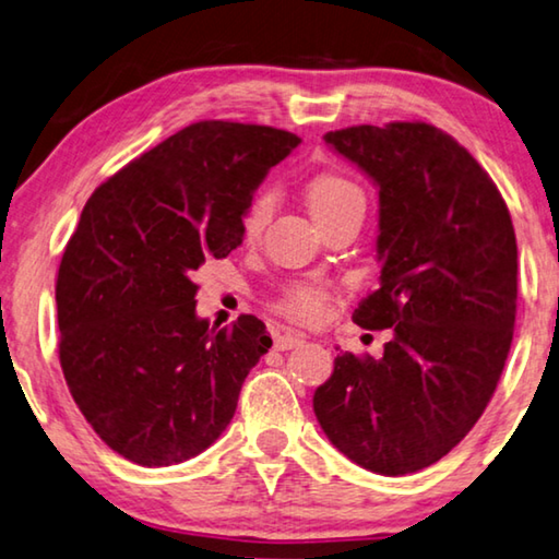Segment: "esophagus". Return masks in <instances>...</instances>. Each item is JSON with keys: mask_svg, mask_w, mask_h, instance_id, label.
I'll return each mask as SVG.
<instances>
[{"mask_svg": "<svg viewBox=\"0 0 559 559\" xmlns=\"http://www.w3.org/2000/svg\"><path fill=\"white\" fill-rule=\"evenodd\" d=\"M306 341H304V335H298V333H281V335H276V348L278 350H294V348H298V345H304Z\"/></svg>", "mask_w": 559, "mask_h": 559, "instance_id": "1", "label": "esophagus"}]
</instances>
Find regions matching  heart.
<instances>
[{"label": "heart", "mask_w": 559, "mask_h": 559, "mask_svg": "<svg viewBox=\"0 0 559 559\" xmlns=\"http://www.w3.org/2000/svg\"><path fill=\"white\" fill-rule=\"evenodd\" d=\"M306 199L308 209H311L318 224H323V221L338 214H345V211H360V214L366 211V193H362L360 186L348 179V176L333 171L318 174L316 179H311L306 189ZM271 211L273 193L269 189L255 193L243 214V234L248 238L259 236L265 221L271 216ZM328 304H331V290H328L323 283L298 281L290 283V286L283 290V296L276 304V311L294 323H318L325 316Z\"/></svg>", "instance_id": "b5f03b06"}]
</instances>
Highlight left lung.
<instances>
[{
    "instance_id": "1",
    "label": "left lung",
    "mask_w": 559,
    "mask_h": 559,
    "mask_svg": "<svg viewBox=\"0 0 559 559\" xmlns=\"http://www.w3.org/2000/svg\"><path fill=\"white\" fill-rule=\"evenodd\" d=\"M323 139L378 186L380 288L353 321L393 328V341L378 360L341 353L313 411L353 463L418 473L473 430L498 388L518 313L515 228L485 168L432 123Z\"/></svg>"
}]
</instances>
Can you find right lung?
Wrapping results in <instances>:
<instances>
[{"mask_svg": "<svg viewBox=\"0 0 559 559\" xmlns=\"http://www.w3.org/2000/svg\"><path fill=\"white\" fill-rule=\"evenodd\" d=\"M298 144L261 123L197 121L88 197L59 263V362L86 423L131 463L206 450L269 353L255 316L221 331L197 318L193 276L241 246L253 191Z\"/></svg>", "mask_w": 559, "mask_h": 559, "instance_id": "obj_1", "label": "right lung"}]
</instances>
